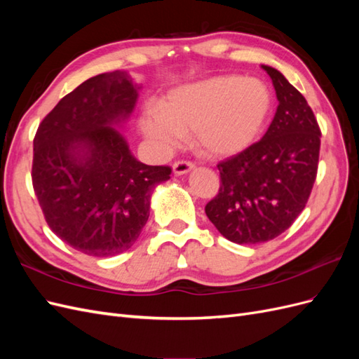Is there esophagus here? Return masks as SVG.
Returning a JSON list of instances; mask_svg holds the SVG:
<instances>
[{
  "label": "esophagus",
  "mask_w": 359,
  "mask_h": 359,
  "mask_svg": "<svg viewBox=\"0 0 359 359\" xmlns=\"http://www.w3.org/2000/svg\"><path fill=\"white\" fill-rule=\"evenodd\" d=\"M172 168H173V173H175V175H184V173H189L194 168V165L191 161H187V160H178L173 163Z\"/></svg>",
  "instance_id": "1"
}]
</instances>
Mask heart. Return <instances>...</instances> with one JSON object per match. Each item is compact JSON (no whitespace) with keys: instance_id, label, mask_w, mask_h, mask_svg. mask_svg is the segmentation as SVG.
<instances>
[{"instance_id":"obj_1","label":"heart","mask_w":359,"mask_h":359,"mask_svg":"<svg viewBox=\"0 0 359 359\" xmlns=\"http://www.w3.org/2000/svg\"><path fill=\"white\" fill-rule=\"evenodd\" d=\"M269 104V93L259 79L219 76L170 91L161 111L144 112L140 128L163 153L177 148L184 135L193 133L202 153L232 156L257 137Z\"/></svg>"}]
</instances>
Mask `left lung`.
<instances>
[{
    "instance_id": "left-lung-1",
    "label": "left lung",
    "mask_w": 359,
    "mask_h": 359,
    "mask_svg": "<svg viewBox=\"0 0 359 359\" xmlns=\"http://www.w3.org/2000/svg\"><path fill=\"white\" fill-rule=\"evenodd\" d=\"M278 106L259 142L220 161L219 194L205 212L224 238L252 245L274 240L306 208L316 181L320 128L304 95L278 70L262 66Z\"/></svg>"
}]
</instances>
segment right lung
<instances>
[{
  "instance_id": "right-lung-1",
  "label": "right lung",
  "mask_w": 359,
  "mask_h": 359,
  "mask_svg": "<svg viewBox=\"0 0 359 359\" xmlns=\"http://www.w3.org/2000/svg\"><path fill=\"white\" fill-rule=\"evenodd\" d=\"M139 86L124 72L74 88L40 123L32 187L48 226L81 253L115 256L132 247L149 217L151 193L170 178L130 153L116 126L132 115Z\"/></svg>"
}]
</instances>
